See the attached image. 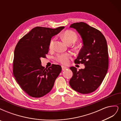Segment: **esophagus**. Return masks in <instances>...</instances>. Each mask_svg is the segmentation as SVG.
<instances>
[{
    "label": "esophagus",
    "instance_id": "obj_1",
    "mask_svg": "<svg viewBox=\"0 0 121 121\" xmlns=\"http://www.w3.org/2000/svg\"><path fill=\"white\" fill-rule=\"evenodd\" d=\"M61 68H62V70H63V71L65 70V69H68V68H67V67H65V66H63V65H62V66H61Z\"/></svg>",
    "mask_w": 121,
    "mask_h": 121
}]
</instances>
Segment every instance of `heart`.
<instances>
[{
    "label": "heart",
    "mask_w": 121,
    "mask_h": 121,
    "mask_svg": "<svg viewBox=\"0 0 121 121\" xmlns=\"http://www.w3.org/2000/svg\"><path fill=\"white\" fill-rule=\"evenodd\" d=\"M61 37L65 41L69 44H73L75 43L78 39V36L76 33L72 30H67L61 34ZM55 38H53L49 43V48L52 49L53 47ZM71 56V54L65 53L63 54H58L56 56V60L60 63L63 64H67Z\"/></svg>",
    "instance_id": "obj_1"
}]
</instances>
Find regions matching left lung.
I'll list each match as a JSON object with an SVG mask.
<instances>
[{"label": "left lung", "mask_w": 121, "mask_h": 121, "mask_svg": "<svg viewBox=\"0 0 121 121\" xmlns=\"http://www.w3.org/2000/svg\"><path fill=\"white\" fill-rule=\"evenodd\" d=\"M81 35L83 46L75 64L85 65V69L77 71L71 67L73 75L69 80L72 88L82 94H88L96 90L103 81L108 67V54L107 40L102 33L84 22L73 23Z\"/></svg>", "instance_id": "obj_1"}]
</instances>
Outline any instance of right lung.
Wrapping results in <instances>:
<instances>
[{
	"label": "right lung",
	"instance_id": "add662e5",
	"mask_svg": "<svg viewBox=\"0 0 121 121\" xmlns=\"http://www.w3.org/2000/svg\"><path fill=\"white\" fill-rule=\"evenodd\" d=\"M64 28L36 27L17 42L14 52L13 74L21 88L29 96L38 98L49 92L60 74V65L52 64L45 69L40 58H46L51 38Z\"/></svg>",
	"mask_w": 121,
	"mask_h": 121
}]
</instances>
